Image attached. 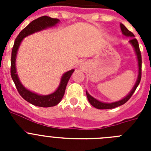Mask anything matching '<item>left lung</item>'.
<instances>
[{"label": "left lung", "instance_id": "8db88e82", "mask_svg": "<svg viewBox=\"0 0 151 151\" xmlns=\"http://www.w3.org/2000/svg\"><path fill=\"white\" fill-rule=\"evenodd\" d=\"M120 28L121 31H122V35H124L126 37H131V40L129 41V43L132 45L133 48H134V52H135V54L137 56V60H138V78H137V81H136L135 84H134V87L132 88V89L131 90V91L129 92L127 95L125 96L124 98H122V100H119L118 101H116V102L113 103H104L102 102V101H100L98 100H97L96 98L92 97L91 94H89L88 92L86 91V95H87L88 100L89 103L94 107L97 108V109H99V110H106V109H113V108L117 107V106H119L121 105L124 104L125 103L127 102L130 97L132 96V94H134V91L136 90L137 87L139 85L140 82H141V51H140L139 49V45H138V42L137 41L136 38H134V35L132 32H131L130 31L128 30L127 28L124 26L123 24H120Z\"/></svg>", "mask_w": 151, "mask_h": 151}]
</instances>
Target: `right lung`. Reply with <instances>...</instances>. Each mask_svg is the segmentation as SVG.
I'll use <instances>...</instances> for the list:
<instances>
[{
    "label": "right lung",
    "mask_w": 151,
    "mask_h": 151,
    "mask_svg": "<svg viewBox=\"0 0 151 151\" xmlns=\"http://www.w3.org/2000/svg\"><path fill=\"white\" fill-rule=\"evenodd\" d=\"M59 22L60 20L58 19L50 18L47 16H44V17L36 19L32 22H30L25 29L21 31L20 33L18 35L16 38L13 47L12 49L11 69H10L11 77L15 83L17 91L19 94L22 96V98L35 106H41V107H50V106H54L58 104L65 94L66 85H67L69 78L71 77L75 69L69 70L63 75L59 86L55 91L50 94H47V95H41V94L29 91L26 87H24V85L21 83L20 80L19 78L18 74L17 73V67H16V59H17V52H18L19 47L20 46L21 42L24 39V38H26L35 32H38L40 31L55 26L57 24L59 23Z\"/></svg>",
    "instance_id": "obj_1"
}]
</instances>
